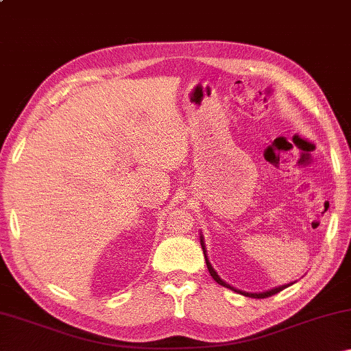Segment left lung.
<instances>
[{"instance_id":"1","label":"left lung","mask_w":351,"mask_h":351,"mask_svg":"<svg viewBox=\"0 0 351 351\" xmlns=\"http://www.w3.org/2000/svg\"><path fill=\"white\" fill-rule=\"evenodd\" d=\"M199 243H201V247H203V252H204V258H206V265H207V269H209V272H210V276H212V278L213 280H215L218 285H221V287H224V288H229V289H232V291H235V293H239V294H241V295H246V297H254V299H265V297H269V295H274V294H277V293H280L282 289H285V288H288V287H291V285H294V282H291V283H288V285H282V287H276V288H272V289H268V291H263V293H247V291H243V289H237L235 287H232V285H229L228 282H224L221 277L218 276V272L213 269V266L210 265V261H209V258H207V249H206V243H204V237H203V234L199 232Z\"/></svg>"}]
</instances>
